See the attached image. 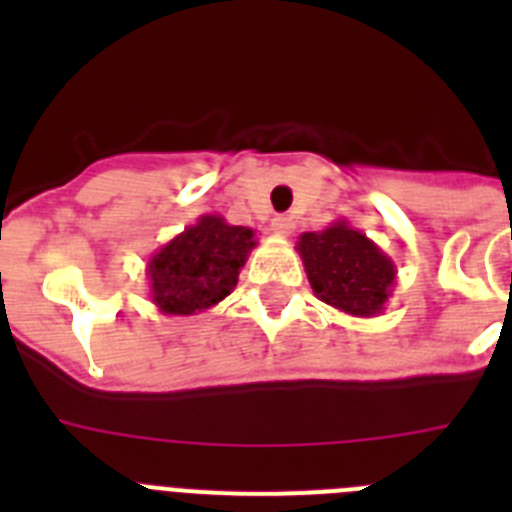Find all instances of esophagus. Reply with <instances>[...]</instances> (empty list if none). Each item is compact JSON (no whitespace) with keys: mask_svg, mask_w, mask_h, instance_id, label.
Instances as JSON below:
<instances>
[{"mask_svg":"<svg viewBox=\"0 0 512 512\" xmlns=\"http://www.w3.org/2000/svg\"><path fill=\"white\" fill-rule=\"evenodd\" d=\"M271 230H274L277 235H289L292 230H295V223H292V217L277 215L274 220H271Z\"/></svg>","mask_w":512,"mask_h":512,"instance_id":"esophagus-1","label":"esophagus"}]
</instances>
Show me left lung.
<instances>
[{
  "instance_id": "1",
  "label": "left lung",
  "mask_w": 512,
  "mask_h": 512,
  "mask_svg": "<svg viewBox=\"0 0 512 512\" xmlns=\"http://www.w3.org/2000/svg\"><path fill=\"white\" fill-rule=\"evenodd\" d=\"M295 248L318 300L354 318L382 315L397 269L372 238L336 220L325 230L302 233Z\"/></svg>"
}]
</instances>
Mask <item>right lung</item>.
Masks as SVG:
<instances>
[{
  "instance_id": "right-lung-1",
  "label": "right lung",
  "mask_w": 512,
  "mask_h": 512,
  "mask_svg": "<svg viewBox=\"0 0 512 512\" xmlns=\"http://www.w3.org/2000/svg\"><path fill=\"white\" fill-rule=\"evenodd\" d=\"M253 248L256 230L225 223L223 215L197 217L148 259L151 302L179 318L210 310L233 292Z\"/></svg>"
}]
</instances>
